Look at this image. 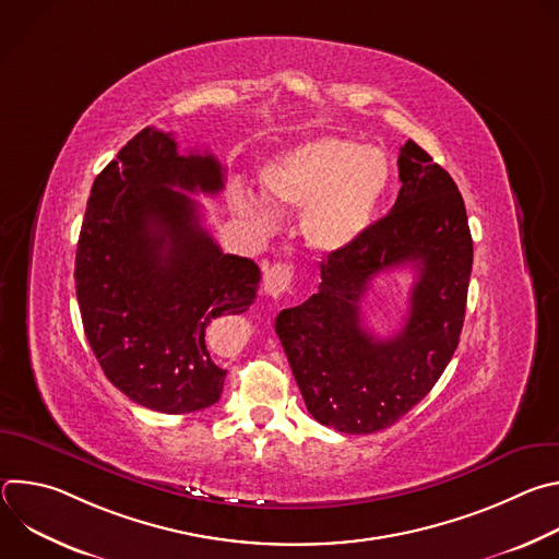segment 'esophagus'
<instances>
[{
	"label": "esophagus",
	"instance_id": "obj_1",
	"mask_svg": "<svg viewBox=\"0 0 559 559\" xmlns=\"http://www.w3.org/2000/svg\"><path fill=\"white\" fill-rule=\"evenodd\" d=\"M292 281H294V270H292V265H287V263H274V265L265 272V276H263L265 292H267L272 298L283 296V294L292 287Z\"/></svg>",
	"mask_w": 559,
	"mask_h": 559
}]
</instances>
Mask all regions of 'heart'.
<instances>
[{
    "label": "heart",
    "instance_id": "obj_1",
    "mask_svg": "<svg viewBox=\"0 0 559 559\" xmlns=\"http://www.w3.org/2000/svg\"><path fill=\"white\" fill-rule=\"evenodd\" d=\"M263 188L283 210H302L300 227L311 250H349L376 221L391 183V162L376 145L325 134L309 139L263 168ZM238 212L261 231L276 227V212L257 194H241Z\"/></svg>",
    "mask_w": 559,
    "mask_h": 559
}]
</instances>
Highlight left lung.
Returning a JSON list of instances; mask_svg holds the SVG:
<instances>
[{
  "mask_svg": "<svg viewBox=\"0 0 559 559\" xmlns=\"http://www.w3.org/2000/svg\"><path fill=\"white\" fill-rule=\"evenodd\" d=\"M401 192L349 250L321 263V285L283 309L276 334L307 412L343 433H376L416 407L449 365L464 323L473 241L457 186L416 143L397 156ZM412 264L417 283L401 333L376 340L359 300L371 277Z\"/></svg>",
  "mask_w": 559,
  "mask_h": 559,
  "instance_id": "1",
  "label": "left lung"
}]
</instances>
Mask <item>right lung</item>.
I'll return each instance as SVG.
<instances>
[{
	"mask_svg": "<svg viewBox=\"0 0 559 559\" xmlns=\"http://www.w3.org/2000/svg\"><path fill=\"white\" fill-rule=\"evenodd\" d=\"M214 154H179L170 132L143 128L97 175L74 259L86 338L106 378L162 414L214 405L225 380L210 349L218 316L257 298L254 261L223 254L191 194H218Z\"/></svg>",
	"mask_w": 559,
	"mask_h": 559,
	"instance_id": "right-lung-1",
	"label": "right lung"
}]
</instances>
